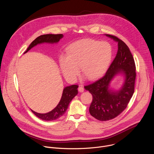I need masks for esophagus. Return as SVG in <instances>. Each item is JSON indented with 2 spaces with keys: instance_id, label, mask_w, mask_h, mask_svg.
Segmentation results:
<instances>
[{
  "instance_id": "1",
  "label": "esophagus",
  "mask_w": 154,
  "mask_h": 154,
  "mask_svg": "<svg viewBox=\"0 0 154 154\" xmlns=\"http://www.w3.org/2000/svg\"><path fill=\"white\" fill-rule=\"evenodd\" d=\"M78 90H79V91L80 92V93H83L84 91V88H83V87L82 85H79Z\"/></svg>"
}]
</instances>
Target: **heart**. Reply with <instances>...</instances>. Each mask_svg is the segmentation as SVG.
<instances>
[{
	"instance_id": "1",
	"label": "heart",
	"mask_w": 154,
	"mask_h": 154,
	"mask_svg": "<svg viewBox=\"0 0 154 154\" xmlns=\"http://www.w3.org/2000/svg\"><path fill=\"white\" fill-rule=\"evenodd\" d=\"M112 49L106 42L92 39L75 41L67 48L66 55H61L59 63L64 77L74 82L80 72L88 79L101 75L111 61Z\"/></svg>"
}]
</instances>
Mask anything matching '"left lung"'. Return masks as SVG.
Segmentation results:
<instances>
[{"label":"left lung","mask_w":154,"mask_h":154,"mask_svg":"<svg viewBox=\"0 0 154 154\" xmlns=\"http://www.w3.org/2000/svg\"><path fill=\"white\" fill-rule=\"evenodd\" d=\"M105 35L118 42L116 55L102 78L85 86L93 96L90 113L100 121L112 119L124 110L134 93L136 77L135 61L126 44L115 36ZM118 75H123L124 82L119 90L114 91L109 88L110 83Z\"/></svg>","instance_id":"8db88e82"}]
</instances>
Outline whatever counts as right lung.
<instances>
[{
    "label": "right lung",
    "instance_id": "add662e5",
    "mask_svg": "<svg viewBox=\"0 0 154 154\" xmlns=\"http://www.w3.org/2000/svg\"><path fill=\"white\" fill-rule=\"evenodd\" d=\"M63 34L53 35V34H47L43 35L36 38L27 49L26 51L24 53H27L33 47L37 46L38 45H41L43 43H49V44H55L58 43L60 40L63 38ZM79 86L76 85H72L71 86H66L63 89L62 96L61 99L57 105V106L54 108L52 111L46 113H39L34 112L32 109L31 111L34 113L38 118H40L42 120L49 121L57 119L60 117L62 116L66 111L68 108V105L72 99L78 94V88Z\"/></svg>",
    "mask_w": 154,
    "mask_h": 154
}]
</instances>
